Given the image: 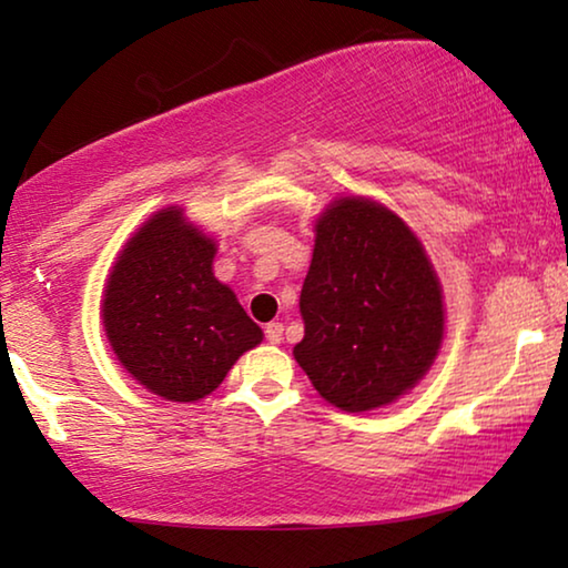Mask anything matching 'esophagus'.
<instances>
[{
    "label": "esophagus",
    "mask_w": 568,
    "mask_h": 568,
    "mask_svg": "<svg viewBox=\"0 0 568 568\" xmlns=\"http://www.w3.org/2000/svg\"><path fill=\"white\" fill-rule=\"evenodd\" d=\"M284 336V325L282 323H268L266 325V341L268 344H282Z\"/></svg>",
    "instance_id": "34e87169"
}]
</instances>
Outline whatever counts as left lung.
Listing matches in <instances>:
<instances>
[{"instance_id":"1","label":"left lung","mask_w":568,"mask_h":568,"mask_svg":"<svg viewBox=\"0 0 568 568\" xmlns=\"http://www.w3.org/2000/svg\"><path fill=\"white\" fill-rule=\"evenodd\" d=\"M315 230L294 359L336 408H379L408 393L437 356L439 278L414 232L369 199H338Z\"/></svg>"}]
</instances>
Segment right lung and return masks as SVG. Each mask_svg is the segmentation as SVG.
Here are the masks:
<instances>
[{
  "mask_svg": "<svg viewBox=\"0 0 568 568\" xmlns=\"http://www.w3.org/2000/svg\"><path fill=\"white\" fill-rule=\"evenodd\" d=\"M214 253L181 209H162L129 240L105 286L108 341L160 398H204L263 338L235 292L214 278Z\"/></svg>",
  "mask_w": 568,
  "mask_h": 568,
  "instance_id": "1",
  "label": "right lung"
}]
</instances>
